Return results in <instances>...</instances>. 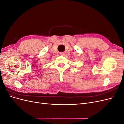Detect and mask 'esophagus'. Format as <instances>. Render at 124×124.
Masks as SVG:
<instances>
[{"label": "esophagus", "mask_w": 124, "mask_h": 124, "mask_svg": "<svg viewBox=\"0 0 124 124\" xmlns=\"http://www.w3.org/2000/svg\"><path fill=\"white\" fill-rule=\"evenodd\" d=\"M60 55H62V56H63V55H65V53H63V52H62V53H60Z\"/></svg>", "instance_id": "obj_1"}]
</instances>
